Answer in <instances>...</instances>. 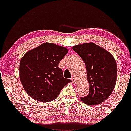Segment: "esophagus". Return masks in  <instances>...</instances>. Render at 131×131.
I'll return each instance as SVG.
<instances>
[{"mask_svg":"<svg viewBox=\"0 0 131 131\" xmlns=\"http://www.w3.org/2000/svg\"><path fill=\"white\" fill-rule=\"evenodd\" d=\"M71 81H72V82H73V83H75V82H76V78H75L74 76H73V77L71 78Z\"/></svg>","mask_w":131,"mask_h":131,"instance_id":"esophagus-1","label":"esophagus"}]
</instances>
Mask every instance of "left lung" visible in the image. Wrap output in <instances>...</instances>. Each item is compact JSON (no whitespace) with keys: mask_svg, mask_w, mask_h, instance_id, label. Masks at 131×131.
Masks as SVG:
<instances>
[{"mask_svg":"<svg viewBox=\"0 0 131 131\" xmlns=\"http://www.w3.org/2000/svg\"><path fill=\"white\" fill-rule=\"evenodd\" d=\"M73 49L84 61L89 93L81 100L89 105L100 104L109 97L116 82L117 65L113 56L93 42L78 44Z\"/></svg>","mask_w":131,"mask_h":131,"instance_id":"1","label":"left lung"}]
</instances>
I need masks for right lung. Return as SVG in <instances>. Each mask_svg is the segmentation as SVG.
<instances>
[{"instance_id": "1", "label": "right lung", "mask_w": 131, "mask_h": 131, "mask_svg": "<svg viewBox=\"0 0 131 131\" xmlns=\"http://www.w3.org/2000/svg\"><path fill=\"white\" fill-rule=\"evenodd\" d=\"M68 52L66 47L43 43L27 52L19 63V78L26 93L41 102L55 100L71 82L63 76L58 63Z\"/></svg>"}]
</instances>
